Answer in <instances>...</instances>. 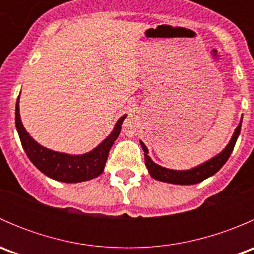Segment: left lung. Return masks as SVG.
Masks as SVG:
<instances>
[{
	"label": "left lung",
	"instance_id": "obj_1",
	"mask_svg": "<svg viewBox=\"0 0 254 254\" xmlns=\"http://www.w3.org/2000/svg\"><path fill=\"white\" fill-rule=\"evenodd\" d=\"M241 125H242V119L240 120V124L237 125L236 130H235L234 135H232L231 140L227 143L226 147L221 151L217 156L212 157L211 160L206 161V162L201 163V165L196 166V167L191 168V170L187 171H176V170H170V168H165L162 166L157 165V163L153 162L151 160V157L148 156V150L146 147V145L142 141H140L143 150V155H145V165L147 167L148 173L151 177L157 181L166 182V183H173V184H196L203 182L204 179L209 178V177L214 176L222 166L226 163V161L229 160L230 155H231L232 150L235 147V143L237 141V137L240 135L241 131Z\"/></svg>",
	"mask_w": 254,
	"mask_h": 254
}]
</instances>
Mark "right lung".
<instances>
[{"mask_svg":"<svg viewBox=\"0 0 254 254\" xmlns=\"http://www.w3.org/2000/svg\"><path fill=\"white\" fill-rule=\"evenodd\" d=\"M127 114L123 115L117 123L107 139L99 143L96 148L83 155H68L56 152L39 145L25 131L19 115V97L16 104V127L20 142L33 165L44 173L45 176L65 183H78V182L93 179L104 171L107 158L111 147L118 139L122 129V124Z\"/></svg>","mask_w":254,"mask_h":254,"instance_id":"add662e5","label":"right lung"}]
</instances>
